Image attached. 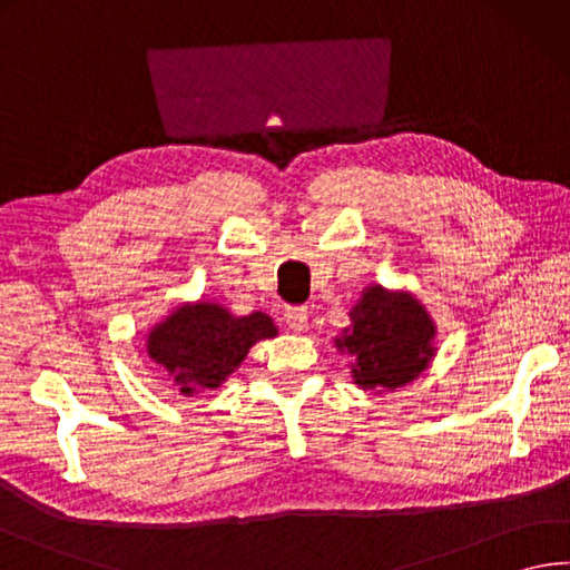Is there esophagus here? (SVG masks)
<instances>
[{
	"instance_id": "esophagus-1",
	"label": "esophagus",
	"mask_w": 570,
	"mask_h": 570,
	"mask_svg": "<svg viewBox=\"0 0 570 570\" xmlns=\"http://www.w3.org/2000/svg\"><path fill=\"white\" fill-rule=\"evenodd\" d=\"M283 320H285L287 330H293V332H305V330H307V307H303V305H293V307H287L285 313H283Z\"/></svg>"
}]
</instances>
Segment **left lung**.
<instances>
[{"label":"left lung","mask_w":570,"mask_h":570,"mask_svg":"<svg viewBox=\"0 0 570 570\" xmlns=\"http://www.w3.org/2000/svg\"><path fill=\"white\" fill-rule=\"evenodd\" d=\"M350 317L352 327L337 347L354 357L352 374L364 390H396L426 367L434 352V325L410 295L367 287Z\"/></svg>","instance_id":"8db88e82"}]
</instances>
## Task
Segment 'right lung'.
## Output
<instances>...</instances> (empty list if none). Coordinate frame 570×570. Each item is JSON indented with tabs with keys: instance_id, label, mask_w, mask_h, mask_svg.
Returning a JSON list of instances; mask_svg holds the SVG:
<instances>
[{
	"instance_id": "obj_1",
	"label": "right lung",
	"mask_w": 570,
	"mask_h": 570,
	"mask_svg": "<svg viewBox=\"0 0 570 570\" xmlns=\"http://www.w3.org/2000/svg\"><path fill=\"white\" fill-rule=\"evenodd\" d=\"M263 313L233 317L213 303L180 307L148 335V354L168 372L176 390L193 394L216 390L245 360L257 340L275 335Z\"/></svg>"
}]
</instances>
